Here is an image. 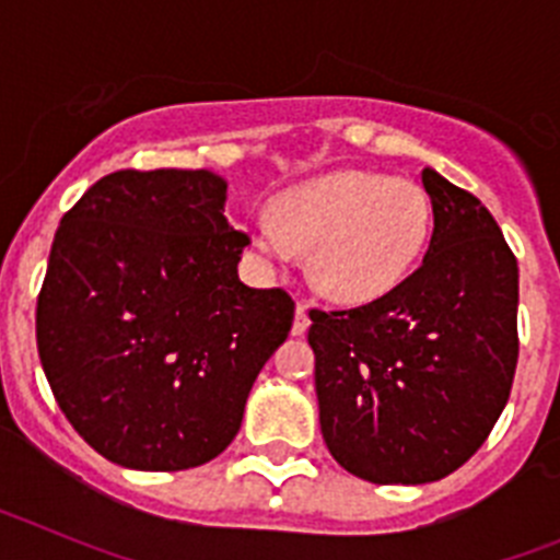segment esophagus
<instances>
[{"mask_svg": "<svg viewBox=\"0 0 560 560\" xmlns=\"http://www.w3.org/2000/svg\"><path fill=\"white\" fill-rule=\"evenodd\" d=\"M311 319H308V308L303 303L296 305V316H294V336H303L308 330Z\"/></svg>", "mask_w": 560, "mask_h": 560, "instance_id": "1", "label": "esophagus"}]
</instances>
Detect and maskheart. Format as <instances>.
<instances>
[{"mask_svg": "<svg viewBox=\"0 0 560 560\" xmlns=\"http://www.w3.org/2000/svg\"><path fill=\"white\" fill-rule=\"evenodd\" d=\"M432 235V201L412 179L336 171L285 190L275 219L252 226L255 249L289 264L308 249L311 283L339 303H370L398 289Z\"/></svg>", "mask_w": 560, "mask_h": 560, "instance_id": "obj_1", "label": "heart"}]
</instances>
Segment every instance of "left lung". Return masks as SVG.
<instances>
[{"label": "left lung", "mask_w": 560, "mask_h": 560, "mask_svg": "<svg viewBox=\"0 0 560 560\" xmlns=\"http://www.w3.org/2000/svg\"><path fill=\"white\" fill-rule=\"evenodd\" d=\"M434 230L412 275L359 308H311L319 427L336 463L378 485L448 477L511 398L518 266L477 196L420 173Z\"/></svg>", "instance_id": "1"}]
</instances>
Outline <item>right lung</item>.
Wrapping results in <instances>:
<instances>
[{
	"label": "right lung",
	"instance_id": "right-lung-1",
	"mask_svg": "<svg viewBox=\"0 0 560 560\" xmlns=\"http://www.w3.org/2000/svg\"><path fill=\"white\" fill-rule=\"evenodd\" d=\"M210 171H114L61 219L36 305L44 375L78 434L137 471L219 457L289 336L294 300L249 289V235Z\"/></svg>",
	"mask_w": 560,
	"mask_h": 560
}]
</instances>
